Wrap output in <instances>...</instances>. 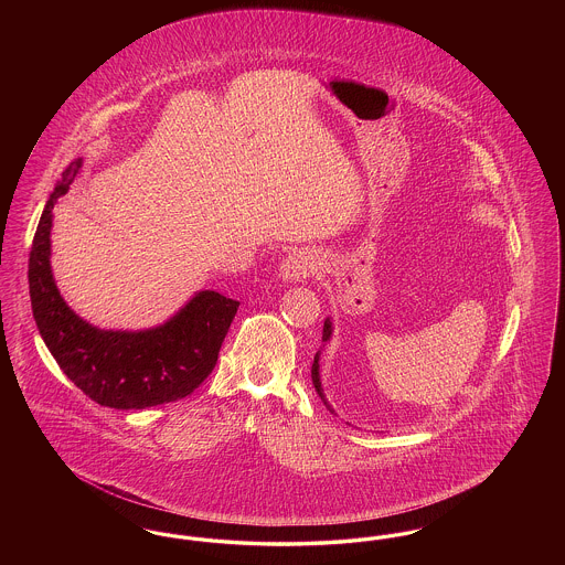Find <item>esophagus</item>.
I'll return each instance as SVG.
<instances>
[{"mask_svg": "<svg viewBox=\"0 0 565 565\" xmlns=\"http://www.w3.org/2000/svg\"><path fill=\"white\" fill-rule=\"evenodd\" d=\"M318 269L316 265V256L309 249H296L292 254L286 256V260L279 267V277L286 284H296L307 279L309 275H313Z\"/></svg>", "mask_w": 565, "mask_h": 565, "instance_id": "1", "label": "esophagus"}]
</instances>
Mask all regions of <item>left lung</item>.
Masks as SVG:
<instances>
[{"mask_svg":"<svg viewBox=\"0 0 565 565\" xmlns=\"http://www.w3.org/2000/svg\"><path fill=\"white\" fill-rule=\"evenodd\" d=\"M330 339H332V320H330V318H326V322H323L322 341L323 343H328ZM320 355H322V350L318 351V353H316V358H313L311 381H313V387H316L318 396H320V398H322V403L326 404V408H328L330 413H334V408L328 404L326 396H323L322 379H320Z\"/></svg>","mask_w":565,"mask_h":565,"instance_id":"obj_1","label":"left lung"}]
</instances>
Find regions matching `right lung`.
Masks as SVG:
<instances>
[{
	"mask_svg": "<svg viewBox=\"0 0 565 565\" xmlns=\"http://www.w3.org/2000/svg\"><path fill=\"white\" fill-rule=\"evenodd\" d=\"M81 169L82 159H76L63 171L33 237V320L61 371L90 401L120 411L180 401L214 371L239 302L199 290L175 316L146 330H106L82 320L58 292L51 267L54 203L67 194Z\"/></svg>",
	"mask_w": 565,
	"mask_h": 565,
	"instance_id": "obj_1",
	"label": "right lung"
}]
</instances>
